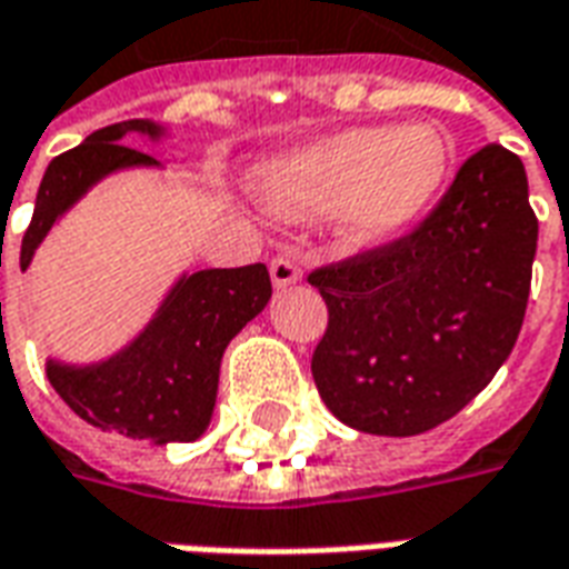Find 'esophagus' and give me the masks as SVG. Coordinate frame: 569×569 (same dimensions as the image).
<instances>
[{
	"mask_svg": "<svg viewBox=\"0 0 569 569\" xmlns=\"http://www.w3.org/2000/svg\"><path fill=\"white\" fill-rule=\"evenodd\" d=\"M271 280L277 289H286V286H292L301 280V268H298L292 256H277V259L271 261Z\"/></svg>",
	"mask_w": 569,
	"mask_h": 569,
	"instance_id": "1",
	"label": "esophagus"
}]
</instances>
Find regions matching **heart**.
<instances>
[{
    "instance_id": "obj_1",
    "label": "heart",
    "mask_w": 569,
    "mask_h": 569,
    "mask_svg": "<svg viewBox=\"0 0 569 569\" xmlns=\"http://www.w3.org/2000/svg\"><path fill=\"white\" fill-rule=\"evenodd\" d=\"M451 158V140L432 124L350 128L264 161L252 186L289 219L335 212L347 243L371 249L427 216L448 182Z\"/></svg>"
}]
</instances>
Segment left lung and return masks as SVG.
Wrapping results in <instances>:
<instances>
[{
	"label": "left lung",
	"mask_w": 569,
	"mask_h": 569,
	"mask_svg": "<svg viewBox=\"0 0 569 569\" xmlns=\"http://www.w3.org/2000/svg\"><path fill=\"white\" fill-rule=\"evenodd\" d=\"M537 234L525 163L485 146L418 231L310 273L329 308L310 362L326 408L418 436L469 406L518 341Z\"/></svg>",
	"instance_id": "1"
}]
</instances>
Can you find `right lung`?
<instances>
[{"mask_svg": "<svg viewBox=\"0 0 569 569\" xmlns=\"http://www.w3.org/2000/svg\"><path fill=\"white\" fill-rule=\"evenodd\" d=\"M133 133L151 142L167 137L161 124L133 118L93 130L81 146L48 163L20 243V271L30 268L48 231L106 176L161 167L146 151L124 146ZM268 301L271 277L264 264L182 273L130 345L88 366L48 359V381L93 427L151 445L194 441L212 420L224 347Z\"/></svg>", "mask_w": 569, "mask_h": 569, "instance_id": "obj_1", "label": "right lung"}]
</instances>
